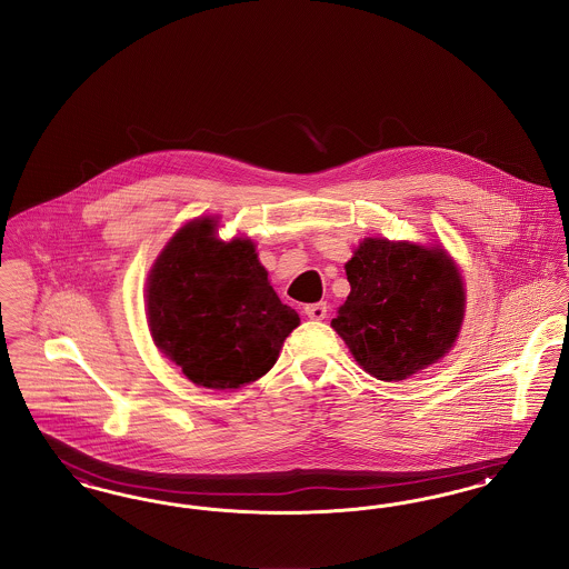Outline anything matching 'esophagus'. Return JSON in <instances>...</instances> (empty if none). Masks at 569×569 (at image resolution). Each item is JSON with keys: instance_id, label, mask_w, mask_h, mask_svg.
<instances>
[{"instance_id": "1", "label": "esophagus", "mask_w": 569, "mask_h": 569, "mask_svg": "<svg viewBox=\"0 0 569 569\" xmlns=\"http://www.w3.org/2000/svg\"><path fill=\"white\" fill-rule=\"evenodd\" d=\"M303 312H306V317L308 319H312V321H322L325 317H327V303H308L306 308H303Z\"/></svg>"}]
</instances>
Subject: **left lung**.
<instances>
[{"label":"left lung","instance_id":"left-lung-1","mask_svg":"<svg viewBox=\"0 0 569 569\" xmlns=\"http://www.w3.org/2000/svg\"><path fill=\"white\" fill-rule=\"evenodd\" d=\"M345 268L350 293L331 327L370 376L406 380L452 348L466 289L445 248L366 238Z\"/></svg>","mask_w":569,"mask_h":569}]
</instances>
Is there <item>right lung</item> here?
<instances>
[{
	"instance_id": "1",
	"label": "right lung",
	"mask_w": 569,
	"mask_h": 569,
	"mask_svg": "<svg viewBox=\"0 0 569 569\" xmlns=\"http://www.w3.org/2000/svg\"><path fill=\"white\" fill-rule=\"evenodd\" d=\"M157 348L206 389H240L272 370L299 315L282 303L247 238L222 242L206 217L173 233L149 273Z\"/></svg>"
}]
</instances>
